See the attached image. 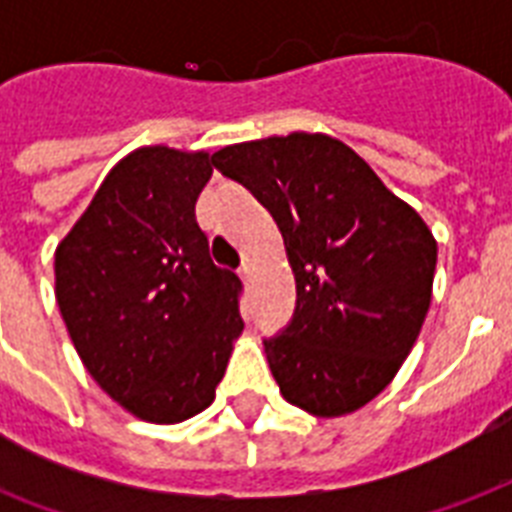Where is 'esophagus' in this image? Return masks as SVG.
Masks as SVG:
<instances>
[{"instance_id": "34e87169", "label": "esophagus", "mask_w": 512, "mask_h": 512, "mask_svg": "<svg viewBox=\"0 0 512 512\" xmlns=\"http://www.w3.org/2000/svg\"><path fill=\"white\" fill-rule=\"evenodd\" d=\"M239 276H241V281H249V279H252V265H249V263L241 265V268H239Z\"/></svg>"}]
</instances>
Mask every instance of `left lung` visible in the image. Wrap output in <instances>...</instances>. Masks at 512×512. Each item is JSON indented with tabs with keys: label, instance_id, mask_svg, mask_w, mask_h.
Here are the masks:
<instances>
[{
	"label": "left lung",
	"instance_id": "1",
	"mask_svg": "<svg viewBox=\"0 0 512 512\" xmlns=\"http://www.w3.org/2000/svg\"><path fill=\"white\" fill-rule=\"evenodd\" d=\"M212 164L279 225L295 316L265 337L281 396L316 417L369 404L409 356L430 308L436 239L340 140L292 132L220 148Z\"/></svg>",
	"mask_w": 512,
	"mask_h": 512
}]
</instances>
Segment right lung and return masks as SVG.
<instances>
[{"mask_svg": "<svg viewBox=\"0 0 512 512\" xmlns=\"http://www.w3.org/2000/svg\"><path fill=\"white\" fill-rule=\"evenodd\" d=\"M207 151L146 146L108 172L55 249V297L76 353L116 404L172 425L215 401L241 335V281L209 257L196 199Z\"/></svg>", "mask_w": 512, "mask_h": 512, "instance_id": "right-lung-1", "label": "right lung"}]
</instances>
